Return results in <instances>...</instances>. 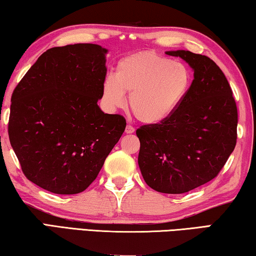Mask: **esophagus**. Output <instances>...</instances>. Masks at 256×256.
Here are the masks:
<instances>
[{"mask_svg": "<svg viewBox=\"0 0 256 256\" xmlns=\"http://www.w3.org/2000/svg\"><path fill=\"white\" fill-rule=\"evenodd\" d=\"M134 131H136V128H134L132 125H130V124H128L126 128H125V133L126 134H132V133H134Z\"/></svg>", "mask_w": 256, "mask_h": 256, "instance_id": "obj_1", "label": "esophagus"}]
</instances>
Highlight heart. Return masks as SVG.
I'll return each mask as SVG.
<instances>
[{
    "instance_id": "1",
    "label": "heart",
    "mask_w": 256,
    "mask_h": 256,
    "mask_svg": "<svg viewBox=\"0 0 256 256\" xmlns=\"http://www.w3.org/2000/svg\"><path fill=\"white\" fill-rule=\"evenodd\" d=\"M192 74L183 63L154 52H138L120 60L115 76L105 78L102 100L108 110L126 104L140 122L159 124L168 120L188 94Z\"/></svg>"
}]
</instances>
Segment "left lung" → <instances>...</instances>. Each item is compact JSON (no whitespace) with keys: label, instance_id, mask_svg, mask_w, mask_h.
Instances as JSON below:
<instances>
[{"label":"left lung","instance_id":"8db88e82","mask_svg":"<svg viewBox=\"0 0 256 256\" xmlns=\"http://www.w3.org/2000/svg\"><path fill=\"white\" fill-rule=\"evenodd\" d=\"M184 60L194 79L170 118L136 130L142 177L157 192L180 194L218 175L235 149L237 107L226 76L208 56L167 50Z\"/></svg>","mask_w":256,"mask_h":256}]
</instances>
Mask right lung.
Masks as SVG:
<instances>
[{
    "label": "right lung",
    "mask_w": 256,
    "mask_h": 256,
    "mask_svg": "<svg viewBox=\"0 0 256 256\" xmlns=\"http://www.w3.org/2000/svg\"><path fill=\"white\" fill-rule=\"evenodd\" d=\"M108 50L53 47L29 68L11 97L8 138L24 174L55 194H76L96 180L126 126L98 106Z\"/></svg>",
    "instance_id": "right-lung-1"
}]
</instances>
